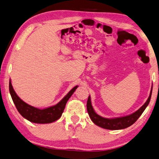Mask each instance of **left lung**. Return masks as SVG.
<instances>
[{
  "mask_svg": "<svg viewBox=\"0 0 159 159\" xmlns=\"http://www.w3.org/2000/svg\"><path fill=\"white\" fill-rule=\"evenodd\" d=\"M152 90H151L150 95L149 98H148L147 101H146L145 103L143 105L139 110L135 111L134 113L130 114V115L124 116V117H120V118H103L98 114L96 113V112L93 110V108L92 106V102H91V98L89 96L88 98L87 103V108L88 114L90 117V118L93 121V123L99 126L102 128L107 129H112V130H116V129H122L127 128V127L132 125L134 124L135 122L137 120L140 116L142 115L143 112L147 108V106L149 105V101L152 97Z\"/></svg>",
  "mask_w": 159,
  "mask_h": 159,
  "instance_id": "8db88e82",
  "label": "left lung"
}]
</instances>
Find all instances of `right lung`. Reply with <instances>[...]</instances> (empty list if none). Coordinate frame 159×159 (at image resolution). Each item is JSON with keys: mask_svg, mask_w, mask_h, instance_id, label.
Returning <instances> with one entry per match:
<instances>
[{"mask_svg": "<svg viewBox=\"0 0 159 159\" xmlns=\"http://www.w3.org/2000/svg\"><path fill=\"white\" fill-rule=\"evenodd\" d=\"M77 87V86H75L74 88H72L66 97L56 105L44 109H39L29 105L21 99L14 91L10 80L9 82L10 93L18 112L23 118L28 120L29 121L39 124L53 123L61 118L66 107L67 101Z\"/></svg>", "mask_w": 159, "mask_h": 159, "instance_id": "1", "label": "right lung"}]
</instances>
